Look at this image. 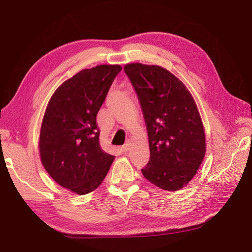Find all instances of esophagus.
I'll use <instances>...</instances> for the list:
<instances>
[{
  "mask_svg": "<svg viewBox=\"0 0 252 252\" xmlns=\"http://www.w3.org/2000/svg\"><path fill=\"white\" fill-rule=\"evenodd\" d=\"M130 146H131V141H130V140H127V141L125 143L124 146H123V150H124V152L128 151V150L130 149Z\"/></svg>",
  "mask_w": 252,
  "mask_h": 252,
  "instance_id": "34e87169",
  "label": "esophagus"
}]
</instances>
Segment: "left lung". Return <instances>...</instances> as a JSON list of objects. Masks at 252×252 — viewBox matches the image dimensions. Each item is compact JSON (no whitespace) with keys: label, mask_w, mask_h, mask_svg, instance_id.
Wrapping results in <instances>:
<instances>
[{"label":"left lung","mask_w":252,"mask_h":252,"mask_svg":"<svg viewBox=\"0 0 252 252\" xmlns=\"http://www.w3.org/2000/svg\"><path fill=\"white\" fill-rule=\"evenodd\" d=\"M125 71L137 92L148 130L150 160L142 174L160 189H183L206 152L196 102L181 79L159 65L128 63Z\"/></svg>","instance_id":"1"}]
</instances>
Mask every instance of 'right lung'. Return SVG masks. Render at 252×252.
<instances>
[{"instance_id": "right-lung-1", "label": "right lung", "mask_w": 252, "mask_h": 252, "mask_svg": "<svg viewBox=\"0 0 252 252\" xmlns=\"http://www.w3.org/2000/svg\"><path fill=\"white\" fill-rule=\"evenodd\" d=\"M122 69L117 64L83 69L60 85L47 105L39 157L50 177L75 194L96 190L115 158L100 146L96 117Z\"/></svg>"}]
</instances>
